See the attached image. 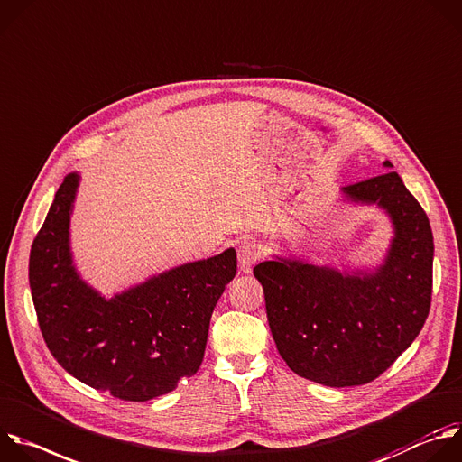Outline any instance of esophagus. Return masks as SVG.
Wrapping results in <instances>:
<instances>
[{
    "label": "esophagus",
    "instance_id": "34e87169",
    "mask_svg": "<svg viewBox=\"0 0 462 462\" xmlns=\"http://www.w3.org/2000/svg\"><path fill=\"white\" fill-rule=\"evenodd\" d=\"M262 254V249H260V244L254 242V240H244L240 245H238V263L244 271H249L251 265L260 258Z\"/></svg>",
    "mask_w": 462,
    "mask_h": 462
}]
</instances>
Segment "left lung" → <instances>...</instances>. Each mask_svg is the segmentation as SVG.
<instances>
[{"label": "left lung", "instance_id": "8db88e82", "mask_svg": "<svg viewBox=\"0 0 462 462\" xmlns=\"http://www.w3.org/2000/svg\"><path fill=\"white\" fill-rule=\"evenodd\" d=\"M340 193L346 204L388 215L393 236L381 263L338 269L290 253L253 269L281 356L297 375L331 388L372 383L411 346L430 311L433 274L430 220L395 171Z\"/></svg>", "mask_w": 462, "mask_h": 462}]
</instances>
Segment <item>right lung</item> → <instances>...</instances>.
I'll return each mask as SVG.
<instances>
[{
  "label": "right lung",
  "instance_id": "right-lung-1",
  "mask_svg": "<svg viewBox=\"0 0 462 462\" xmlns=\"http://www.w3.org/2000/svg\"><path fill=\"white\" fill-rule=\"evenodd\" d=\"M79 180L78 172L63 178L31 249L42 335L63 370L90 388L134 402L165 395L199 372L213 310L236 274V251L171 267L104 297L72 258Z\"/></svg>",
  "mask_w": 462,
  "mask_h": 462
}]
</instances>
